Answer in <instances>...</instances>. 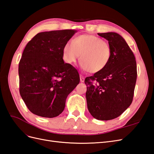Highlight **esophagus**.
<instances>
[{"label": "esophagus", "instance_id": "esophagus-1", "mask_svg": "<svg viewBox=\"0 0 154 154\" xmlns=\"http://www.w3.org/2000/svg\"><path fill=\"white\" fill-rule=\"evenodd\" d=\"M84 81H85V77L82 75H80V82H84Z\"/></svg>", "mask_w": 154, "mask_h": 154}]
</instances>
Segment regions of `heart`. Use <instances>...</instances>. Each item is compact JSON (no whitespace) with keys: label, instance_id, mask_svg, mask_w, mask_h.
<instances>
[{"label":"heart","instance_id":"b5f03b06","mask_svg":"<svg viewBox=\"0 0 154 154\" xmlns=\"http://www.w3.org/2000/svg\"><path fill=\"white\" fill-rule=\"evenodd\" d=\"M111 53V48L106 41L93 35H83L65 45L63 57L65 62L71 64L81 54L82 67L91 73H96L107 66Z\"/></svg>","mask_w":154,"mask_h":154}]
</instances>
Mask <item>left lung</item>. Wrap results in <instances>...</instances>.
Returning a JSON list of instances; mask_svg holds the SVG:
<instances>
[{
	"mask_svg": "<svg viewBox=\"0 0 154 154\" xmlns=\"http://www.w3.org/2000/svg\"><path fill=\"white\" fill-rule=\"evenodd\" d=\"M109 41L111 57L103 70L87 77L86 99L91 114L98 120L118 118L131 105L137 79V65L132 50L120 35L97 33Z\"/></svg>",
	"mask_w": 154,
	"mask_h": 154,
	"instance_id": "8db88e82",
	"label": "left lung"
}]
</instances>
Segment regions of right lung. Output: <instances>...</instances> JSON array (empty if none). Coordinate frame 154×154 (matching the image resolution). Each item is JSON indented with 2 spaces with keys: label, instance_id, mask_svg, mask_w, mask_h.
Instances as JSON below:
<instances>
[{
  "label": "right lung",
  "instance_id": "right-lung-1",
  "mask_svg": "<svg viewBox=\"0 0 154 154\" xmlns=\"http://www.w3.org/2000/svg\"><path fill=\"white\" fill-rule=\"evenodd\" d=\"M76 32H39L26 45L18 66L19 91L32 114L49 118L59 116L80 83L77 70L63 60L64 46Z\"/></svg>",
  "mask_w": 154,
  "mask_h": 154
}]
</instances>
